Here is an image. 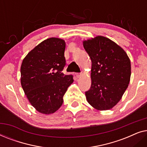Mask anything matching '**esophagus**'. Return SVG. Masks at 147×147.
<instances>
[{
  "mask_svg": "<svg viewBox=\"0 0 147 147\" xmlns=\"http://www.w3.org/2000/svg\"><path fill=\"white\" fill-rule=\"evenodd\" d=\"M81 76H82V74H81V73H77V74H76V77H77L78 78H79L81 77Z\"/></svg>",
  "mask_w": 147,
  "mask_h": 147,
  "instance_id": "34e87169",
  "label": "esophagus"
}]
</instances>
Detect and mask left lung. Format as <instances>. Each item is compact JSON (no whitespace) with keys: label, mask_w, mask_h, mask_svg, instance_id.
Listing matches in <instances>:
<instances>
[{"label":"left lung","mask_w":147,"mask_h":147,"mask_svg":"<svg viewBox=\"0 0 147 147\" xmlns=\"http://www.w3.org/2000/svg\"><path fill=\"white\" fill-rule=\"evenodd\" d=\"M92 61L91 88L86 92L87 101L98 110L112 109L128 88L131 65L125 51L103 36L83 41Z\"/></svg>","instance_id":"left-lung-1"}]
</instances>
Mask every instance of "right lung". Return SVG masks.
Wrapping results in <instances>:
<instances>
[{"label": "right lung", "mask_w": 147, "mask_h": 147, "mask_svg": "<svg viewBox=\"0 0 147 147\" xmlns=\"http://www.w3.org/2000/svg\"><path fill=\"white\" fill-rule=\"evenodd\" d=\"M65 42L59 38L44 40L29 51L21 66V84L28 100L43 114L61 107L63 96L74 82L61 71L65 65Z\"/></svg>", "instance_id": "1"}]
</instances>
